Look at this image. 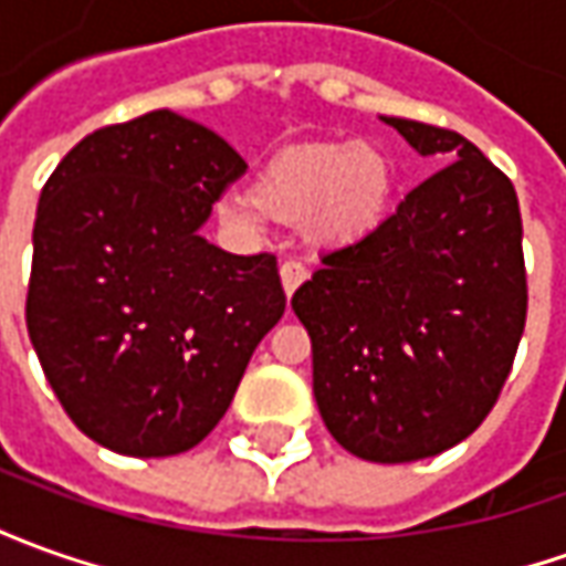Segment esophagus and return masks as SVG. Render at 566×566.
Wrapping results in <instances>:
<instances>
[{
    "instance_id": "1",
    "label": "esophagus",
    "mask_w": 566,
    "mask_h": 566,
    "mask_svg": "<svg viewBox=\"0 0 566 566\" xmlns=\"http://www.w3.org/2000/svg\"><path fill=\"white\" fill-rule=\"evenodd\" d=\"M280 280H283V290H286V295H292V292L298 290V286L307 280V268L302 264V261L286 259L283 264H280Z\"/></svg>"
}]
</instances>
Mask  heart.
Returning a JSON list of instances; mask_svg holds the SVG:
<instances>
[{
	"label": "heart",
	"instance_id": "heart-1",
	"mask_svg": "<svg viewBox=\"0 0 566 566\" xmlns=\"http://www.w3.org/2000/svg\"><path fill=\"white\" fill-rule=\"evenodd\" d=\"M391 185V166L373 144H305L280 154L255 190L228 193L221 212L243 228L271 216L286 224L311 221L326 240H348L379 221Z\"/></svg>",
	"mask_w": 566,
	"mask_h": 566
}]
</instances>
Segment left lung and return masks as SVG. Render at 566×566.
I'll return each mask as SVG.
<instances>
[{"label": "left lung", "instance_id": "obj_1", "mask_svg": "<svg viewBox=\"0 0 566 566\" xmlns=\"http://www.w3.org/2000/svg\"><path fill=\"white\" fill-rule=\"evenodd\" d=\"M438 159L379 228L329 249L292 295L329 434L366 462H416L496 407L527 323L517 193L459 132L385 116Z\"/></svg>", "mask_w": 566, "mask_h": 566}]
</instances>
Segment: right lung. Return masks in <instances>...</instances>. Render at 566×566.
<instances>
[{
    "instance_id": "add662e5",
    "label": "right lung",
    "mask_w": 566,
    "mask_h": 566,
    "mask_svg": "<svg viewBox=\"0 0 566 566\" xmlns=\"http://www.w3.org/2000/svg\"><path fill=\"white\" fill-rule=\"evenodd\" d=\"M243 157L171 111L85 135L42 187L27 333L73 424L113 453L197 447L286 311L276 259L200 228Z\"/></svg>"
}]
</instances>
